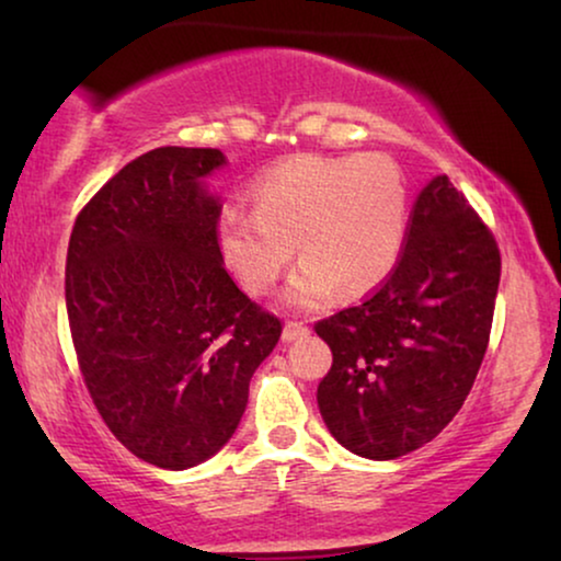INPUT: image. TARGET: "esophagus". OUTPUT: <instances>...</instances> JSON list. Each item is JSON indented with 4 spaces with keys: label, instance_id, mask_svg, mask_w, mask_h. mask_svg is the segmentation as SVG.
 <instances>
[{
    "label": "esophagus",
    "instance_id": "obj_1",
    "mask_svg": "<svg viewBox=\"0 0 561 561\" xmlns=\"http://www.w3.org/2000/svg\"><path fill=\"white\" fill-rule=\"evenodd\" d=\"M306 334H309V327H306L304 321H286V327H283V340L286 342L301 340Z\"/></svg>",
    "mask_w": 561,
    "mask_h": 561
}]
</instances>
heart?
<instances>
[{
	"mask_svg": "<svg viewBox=\"0 0 561 561\" xmlns=\"http://www.w3.org/2000/svg\"><path fill=\"white\" fill-rule=\"evenodd\" d=\"M255 209L227 206L217 221L221 257L244 290L263 296L280 280L294 242L304 257L286 301L324 304L334 288L359 296L393 273L409 229V194L393 160L290 156L250 186Z\"/></svg>",
	"mask_w": 561,
	"mask_h": 561,
	"instance_id": "b5f03b06",
	"label": "heart"
}]
</instances>
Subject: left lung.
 I'll use <instances>...</instances> for the list:
<instances>
[{
	"instance_id": "left-lung-1",
	"label": "left lung",
	"mask_w": 561,
	"mask_h": 561,
	"mask_svg": "<svg viewBox=\"0 0 561 561\" xmlns=\"http://www.w3.org/2000/svg\"><path fill=\"white\" fill-rule=\"evenodd\" d=\"M501 250L447 175L421 191L386 283L317 321L332 350L321 419L344 449L396 459L432 442L462 409L493 327Z\"/></svg>"
}]
</instances>
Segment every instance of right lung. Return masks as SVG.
I'll return each instance as SVG.
<instances>
[{
  "label": "right lung",
  "mask_w": 561,
  "mask_h": 561,
  "mask_svg": "<svg viewBox=\"0 0 561 561\" xmlns=\"http://www.w3.org/2000/svg\"><path fill=\"white\" fill-rule=\"evenodd\" d=\"M217 148H156L76 217L66 309L91 401L145 462L186 470L225 447L280 319L229 278L221 204L204 179Z\"/></svg>",
  "instance_id": "right-lung-1"
}]
</instances>
